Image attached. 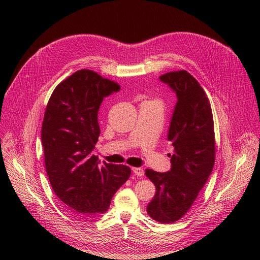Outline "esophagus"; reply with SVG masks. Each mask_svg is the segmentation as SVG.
<instances>
[{
  "instance_id": "34e87169",
  "label": "esophagus",
  "mask_w": 260,
  "mask_h": 260,
  "mask_svg": "<svg viewBox=\"0 0 260 260\" xmlns=\"http://www.w3.org/2000/svg\"><path fill=\"white\" fill-rule=\"evenodd\" d=\"M133 172L135 175L141 177L144 175V170L142 168H133Z\"/></svg>"
}]
</instances>
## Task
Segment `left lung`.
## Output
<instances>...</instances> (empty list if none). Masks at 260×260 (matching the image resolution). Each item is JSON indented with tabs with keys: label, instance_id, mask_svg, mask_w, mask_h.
Instances as JSON below:
<instances>
[{
	"label": "left lung",
	"instance_id": "obj_1",
	"mask_svg": "<svg viewBox=\"0 0 260 260\" xmlns=\"http://www.w3.org/2000/svg\"><path fill=\"white\" fill-rule=\"evenodd\" d=\"M177 95L168 140L174 154L171 170L145 174L156 192L147 213L160 223H173L191 208L212 173L215 162V134L212 109L203 87L186 71L170 72L159 77Z\"/></svg>",
	"mask_w": 260,
	"mask_h": 260
}]
</instances>
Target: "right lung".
<instances>
[{
    "label": "right lung",
    "mask_w": 260,
    "mask_h": 260,
    "mask_svg": "<svg viewBox=\"0 0 260 260\" xmlns=\"http://www.w3.org/2000/svg\"><path fill=\"white\" fill-rule=\"evenodd\" d=\"M120 86L91 70H80L53 90L41 140L45 168L57 198L81 216L105 213L131 176L123 165L104 164L92 154L101 133L98 113L104 98Z\"/></svg>",
    "instance_id": "obj_1"
}]
</instances>
